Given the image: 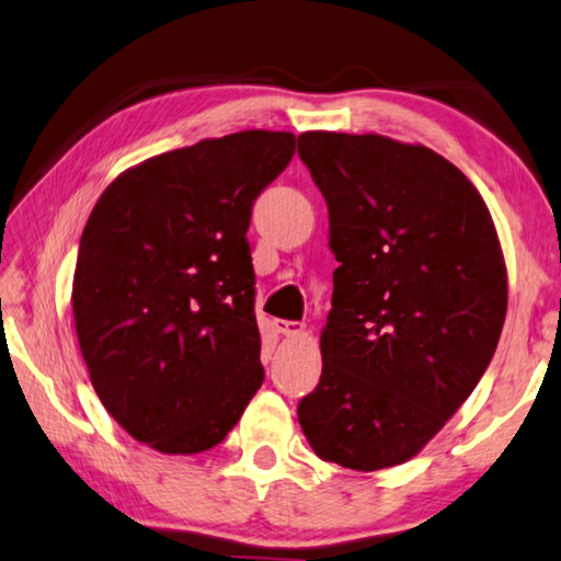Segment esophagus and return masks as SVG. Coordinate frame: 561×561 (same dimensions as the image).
<instances>
[{"mask_svg":"<svg viewBox=\"0 0 561 561\" xmlns=\"http://www.w3.org/2000/svg\"><path fill=\"white\" fill-rule=\"evenodd\" d=\"M302 322H298V320H275V330L280 332V335H300L302 332Z\"/></svg>","mask_w":561,"mask_h":561,"instance_id":"esophagus-1","label":"esophagus"}]
</instances>
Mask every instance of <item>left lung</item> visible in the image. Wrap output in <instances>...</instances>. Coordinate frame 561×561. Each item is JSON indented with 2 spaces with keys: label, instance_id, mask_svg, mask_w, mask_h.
I'll use <instances>...</instances> for the list:
<instances>
[{
  "label": "left lung",
  "instance_id": "left-lung-1",
  "mask_svg": "<svg viewBox=\"0 0 561 561\" xmlns=\"http://www.w3.org/2000/svg\"><path fill=\"white\" fill-rule=\"evenodd\" d=\"M330 211L332 310L322 375L298 419L322 460L381 470L416 456L495 355L507 273L468 176L424 145L302 133Z\"/></svg>",
  "mask_w": 561,
  "mask_h": 561
}]
</instances>
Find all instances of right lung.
Segmentation results:
<instances>
[{
  "mask_svg": "<svg viewBox=\"0 0 561 561\" xmlns=\"http://www.w3.org/2000/svg\"><path fill=\"white\" fill-rule=\"evenodd\" d=\"M296 135L243 130L145 160L101 194L73 275L95 394L133 438L172 456L221 444L263 385L245 239Z\"/></svg>",
  "mask_w": 561,
  "mask_h": 561,
  "instance_id": "obj_1",
  "label": "right lung"
}]
</instances>
